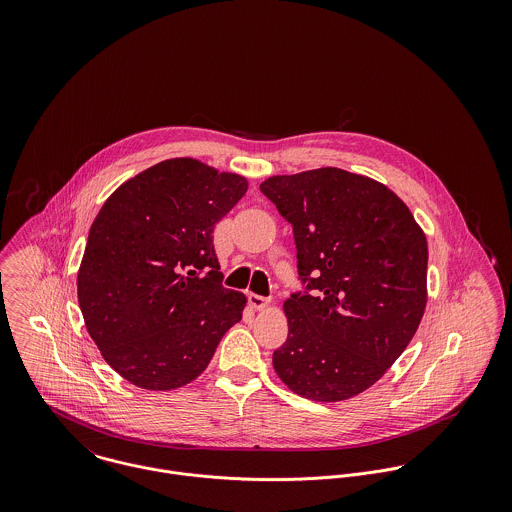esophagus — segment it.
Listing matches in <instances>:
<instances>
[{"label":"esophagus","mask_w":512,"mask_h":512,"mask_svg":"<svg viewBox=\"0 0 512 512\" xmlns=\"http://www.w3.org/2000/svg\"><path fill=\"white\" fill-rule=\"evenodd\" d=\"M248 301L254 309H264L270 305V299L264 295H258V293H248Z\"/></svg>","instance_id":"esophagus-1"}]
</instances>
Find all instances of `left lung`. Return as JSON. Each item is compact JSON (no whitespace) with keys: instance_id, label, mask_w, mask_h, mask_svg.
<instances>
[{"instance_id":"1","label":"left lung","mask_w":512,"mask_h":512,"mask_svg":"<svg viewBox=\"0 0 512 512\" xmlns=\"http://www.w3.org/2000/svg\"><path fill=\"white\" fill-rule=\"evenodd\" d=\"M260 191L293 226L305 288L284 303L288 339L274 368L303 398H353L394 365L422 321L426 234L386 185L345 169L276 175Z\"/></svg>"}]
</instances>
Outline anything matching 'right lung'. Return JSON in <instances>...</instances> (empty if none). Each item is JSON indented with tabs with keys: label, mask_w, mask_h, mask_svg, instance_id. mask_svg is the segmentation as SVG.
I'll use <instances>...</instances> for the list:
<instances>
[{
	"label": "right lung",
	"mask_w": 512,
	"mask_h": 512,
	"mask_svg": "<svg viewBox=\"0 0 512 512\" xmlns=\"http://www.w3.org/2000/svg\"><path fill=\"white\" fill-rule=\"evenodd\" d=\"M248 181L191 157L120 185L90 226L78 305L104 361L146 390H173L211 363L246 297L222 286L213 230Z\"/></svg>",
	"instance_id": "obj_1"
}]
</instances>
